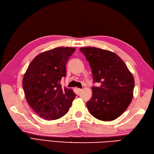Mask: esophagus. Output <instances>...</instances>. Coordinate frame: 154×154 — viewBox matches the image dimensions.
I'll list each match as a JSON object with an SVG mask.
<instances>
[{
	"label": "esophagus",
	"instance_id": "1",
	"mask_svg": "<svg viewBox=\"0 0 154 154\" xmlns=\"http://www.w3.org/2000/svg\"><path fill=\"white\" fill-rule=\"evenodd\" d=\"M76 89H77V93H80L81 92V91H82V89H79V88H77Z\"/></svg>",
	"mask_w": 154,
	"mask_h": 154
}]
</instances>
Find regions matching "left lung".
<instances>
[{
  "instance_id": "8db88e82",
  "label": "left lung",
  "mask_w": 154,
  "mask_h": 154,
  "mask_svg": "<svg viewBox=\"0 0 154 154\" xmlns=\"http://www.w3.org/2000/svg\"><path fill=\"white\" fill-rule=\"evenodd\" d=\"M91 68L92 97L87 102L89 113L101 121H112L124 112L133 98L134 78L120 57L111 51L96 47H82Z\"/></svg>"
}]
</instances>
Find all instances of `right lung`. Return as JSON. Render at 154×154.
<instances>
[{
	"label": "right lung",
	"instance_id": "add662e5",
	"mask_svg": "<svg viewBox=\"0 0 154 154\" xmlns=\"http://www.w3.org/2000/svg\"><path fill=\"white\" fill-rule=\"evenodd\" d=\"M75 49L57 47L40 53L32 60L24 75L23 88L29 105L41 117L55 120L68 112L75 93L62 87L66 65Z\"/></svg>",
	"mask_w": 154,
	"mask_h": 154
}]
</instances>
